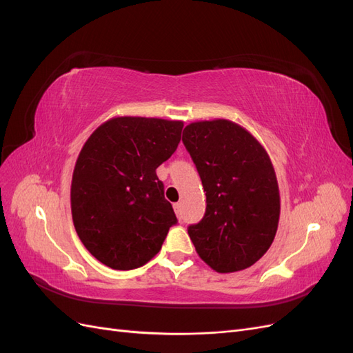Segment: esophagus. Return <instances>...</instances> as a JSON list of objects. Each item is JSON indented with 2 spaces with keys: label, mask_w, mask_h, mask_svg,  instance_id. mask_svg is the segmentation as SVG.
Masks as SVG:
<instances>
[{
  "label": "esophagus",
  "mask_w": 353,
  "mask_h": 353,
  "mask_svg": "<svg viewBox=\"0 0 353 353\" xmlns=\"http://www.w3.org/2000/svg\"><path fill=\"white\" fill-rule=\"evenodd\" d=\"M174 209H175V212H176L178 218L181 219V203H175V205H174Z\"/></svg>",
  "instance_id": "esophagus-1"
}]
</instances>
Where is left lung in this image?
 <instances>
[{
	"instance_id": "obj_1",
	"label": "left lung",
	"mask_w": 353,
	"mask_h": 353,
	"mask_svg": "<svg viewBox=\"0 0 353 353\" xmlns=\"http://www.w3.org/2000/svg\"><path fill=\"white\" fill-rule=\"evenodd\" d=\"M183 143L206 191V212L188 236L212 270L237 272L271 248L280 219V190L263 145L239 123L200 121Z\"/></svg>"
}]
</instances>
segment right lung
<instances>
[{"label":"right lung","instance_id":"add662e5","mask_svg":"<svg viewBox=\"0 0 353 353\" xmlns=\"http://www.w3.org/2000/svg\"><path fill=\"white\" fill-rule=\"evenodd\" d=\"M184 122L119 116L101 123L73 169L74 230L95 259L135 270L162 249L176 223L156 169L174 154Z\"/></svg>","mask_w":353,"mask_h":353}]
</instances>
